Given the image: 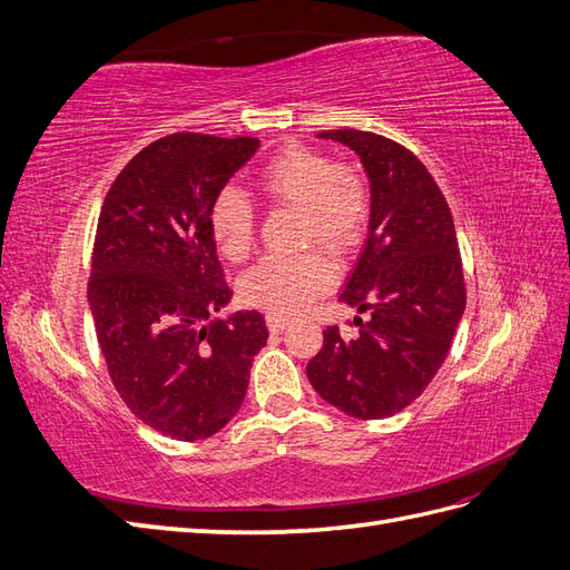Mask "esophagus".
<instances>
[{"instance_id":"obj_1","label":"esophagus","mask_w":570,"mask_h":570,"mask_svg":"<svg viewBox=\"0 0 570 570\" xmlns=\"http://www.w3.org/2000/svg\"><path fill=\"white\" fill-rule=\"evenodd\" d=\"M266 325H268L271 333H283L285 327L289 325V321L285 316H281V314H268L266 316Z\"/></svg>"}]
</instances>
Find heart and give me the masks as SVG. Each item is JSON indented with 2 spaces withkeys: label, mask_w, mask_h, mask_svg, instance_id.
Returning a JSON list of instances; mask_svg holds the SVG:
<instances>
[{
  "label": "heart",
  "mask_w": 570,
  "mask_h": 570,
  "mask_svg": "<svg viewBox=\"0 0 570 570\" xmlns=\"http://www.w3.org/2000/svg\"><path fill=\"white\" fill-rule=\"evenodd\" d=\"M262 193L281 204L302 209V239L333 254H347L358 245L368 223V189L352 168L335 166L331 157L306 147H285L256 174ZM216 247L230 262L245 258L254 245L256 214L243 189H218L209 209ZM335 271L318 252L297 256L271 254L243 281L249 304L273 314L295 316L333 285Z\"/></svg>",
  "instance_id": "1"
}]
</instances>
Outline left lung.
I'll return each mask as SVG.
<instances>
[{
  "instance_id": "8db88e82",
  "label": "left lung",
  "mask_w": 570,
  "mask_h": 570,
  "mask_svg": "<svg viewBox=\"0 0 570 570\" xmlns=\"http://www.w3.org/2000/svg\"><path fill=\"white\" fill-rule=\"evenodd\" d=\"M350 147L371 183L368 239L340 302L358 335L323 331V350L306 364L308 383L354 419L381 421L430 385L465 312L463 271L452 212L428 168L409 149L364 130H325Z\"/></svg>"
}]
</instances>
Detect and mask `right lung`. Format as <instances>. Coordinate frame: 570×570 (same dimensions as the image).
Masks as SVG:
<instances>
[{"instance_id":"1","label":"right lung","mask_w":570,"mask_h":570,"mask_svg":"<svg viewBox=\"0 0 570 570\" xmlns=\"http://www.w3.org/2000/svg\"><path fill=\"white\" fill-rule=\"evenodd\" d=\"M256 137L176 132L120 170L101 204L88 302L120 400L183 442L216 435L245 402L264 316L220 318L223 281L209 209L258 149Z\"/></svg>"}]
</instances>
